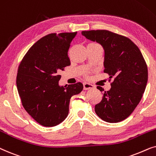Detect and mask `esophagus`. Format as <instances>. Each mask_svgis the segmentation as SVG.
I'll return each mask as SVG.
<instances>
[{
	"label": "esophagus",
	"instance_id": "1",
	"mask_svg": "<svg viewBox=\"0 0 156 156\" xmlns=\"http://www.w3.org/2000/svg\"><path fill=\"white\" fill-rule=\"evenodd\" d=\"M94 86L92 84L88 83H83V89L84 90H90V89H93Z\"/></svg>",
	"mask_w": 156,
	"mask_h": 156
}]
</instances>
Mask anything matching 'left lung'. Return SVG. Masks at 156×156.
I'll list each match as a JSON object with an SVG mask.
<instances>
[{
    "mask_svg": "<svg viewBox=\"0 0 156 156\" xmlns=\"http://www.w3.org/2000/svg\"><path fill=\"white\" fill-rule=\"evenodd\" d=\"M87 39L104 49V72L113 77L111 88L103 93L95 113L108 123L127 118L140 103L148 82V67L138 47L127 37L106 30L82 31ZM97 88L103 92V88Z\"/></svg>",
    "mask_w": 156,
    "mask_h": 156,
    "instance_id": "obj_1",
    "label": "left lung"
}]
</instances>
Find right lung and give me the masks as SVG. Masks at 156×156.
<instances>
[{"label": "right lung", "mask_w": 156, "mask_h": 156, "mask_svg": "<svg viewBox=\"0 0 156 156\" xmlns=\"http://www.w3.org/2000/svg\"><path fill=\"white\" fill-rule=\"evenodd\" d=\"M77 32L51 33L37 41L20 62L16 85L25 110L41 126L53 127L69 112L70 98L81 92V83L59 86L60 74L70 65L68 55Z\"/></svg>", "instance_id": "obj_1"}]
</instances>
